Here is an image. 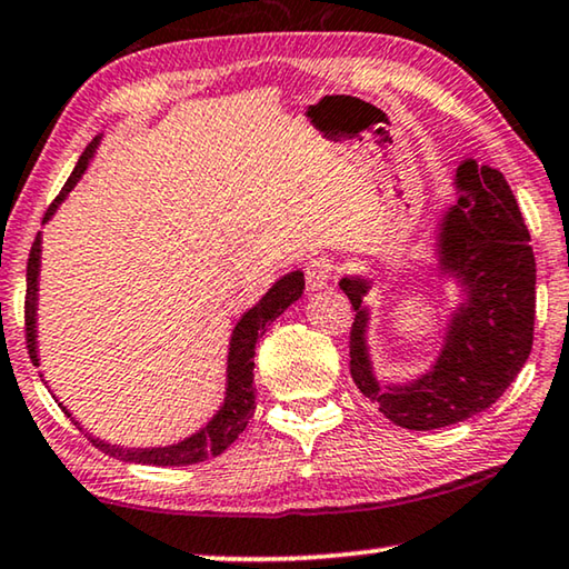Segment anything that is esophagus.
Here are the masks:
<instances>
[{
  "instance_id": "34e87169",
  "label": "esophagus",
  "mask_w": 569,
  "mask_h": 569,
  "mask_svg": "<svg viewBox=\"0 0 569 569\" xmlns=\"http://www.w3.org/2000/svg\"><path fill=\"white\" fill-rule=\"evenodd\" d=\"M335 277V262L322 254H315L305 262V279L310 290H322L328 287Z\"/></svg>"
}]
</instances>
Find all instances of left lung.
I'll return each mask as SVG.
<instances>
[{"mask_svg":"<svg viewBox=\"0 0 569 569\" xmlns=\"http://www.w3.org/2000/svg\"><path fill=\"white\" fill-rule=\"evenodd\" d=\"M456 189L459 203L443 217L439 251L467 302L451 320L431 372L400 388L378 383L366 348L368 315L360 307L368 282L340 279L358 310L350 330V376L388 421L411 431L467 421L495 406L535 340V251L505 173L469 158L456 171Z\"/></svg>","mask_w":569,"mask_h":569,"instance_id":"1","label":"left lung"}]
</instances>
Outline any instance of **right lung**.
<instances>
[{
    "label": "right lung",
    "instance_id": "add662e5",
    "mask_svg": "<svg viewBox=\"0 0 569 569\" xmlns=\"http://www.w3.org/2000/svg\"><path fill=\"white\" fill-rule=\"evenodd\" d=\"M96 143L92 141L86 151H82L78 166H74L70 179L64 181L60 197L50 203V209L44 211V221L52 217V211L58 209V203L68 197L82 171L88 169L92 151H96ZM37 274H40V231L32 241L30 259H27V295H24V340H27V352H30V360L34 366L37 362V342H34V310H37ZM305 290V277L302 272H292L279 279V282L269 290L257 307L244 315L231 335V348H229V383H227V400H223L221 411L211 418L207 428H201L197 436L186 439L181 443L163 446V449H118V446L102 443L100 439L90 441L96 449L102 453L116 456L120 461H133V463H151V467H186V463H199L207 461L211 456H219L223 449H229L231 443L239 439V433L244 431L249 418L254 416V348L259 335H262L269 325H272L279 315H282L287 307L295 300H300ZM64 411V406H60ZM68 413V411H64ZM70 416V413H68Z\"/></svg>",
    "mask_w": 569,
    "mask_h": 569
}]
</instances>
